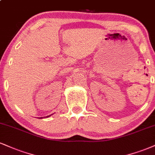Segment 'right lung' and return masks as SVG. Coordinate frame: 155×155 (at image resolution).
Wrapping results in <instances>:
<instances>
[{"label":"right lung","instance_id":"right-lung-1","mask_svg":"<svg viewBox=\"0 0 155 155\" xmlns=\"http://www.w3.org/2000/svg\"><path fill=\"white\" fill-rule=\"evenodd\" d=\"M50 115H48V116H46V117H47V118H48V117H50Z\"/></svg>","mask_w":155,"mask_h":155}]
</instances>
